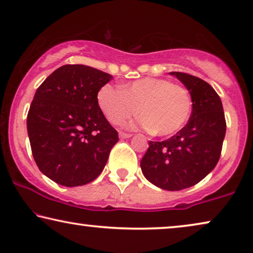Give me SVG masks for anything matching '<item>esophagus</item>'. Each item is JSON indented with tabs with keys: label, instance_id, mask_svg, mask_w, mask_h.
<instances>
[{
	"label": "esophagus",
	"instance_id": "esophagus-1",
	"mask_svg": "<svg viewBox=\"0 0 253 253\" xmlns=\"http://www.w3.org/2000/svg\"><path fill=\"white\" fill-rule=\"evenodd\" d=\"M119 136H120V138H128V137H130V136H131V134H129V133H125V131H120V133H119Z\"/></svg>",
	"mask_w": 253,
	"mask_h": 253
}]
</instances>
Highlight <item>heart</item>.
I'll use <instances>...</instances> for the list:
<instances>
[{
    "mask_svg": "<svg viewBox=\"0 0 253 253\" xmlns=\"http://www.w3.org/2000/svg\"><path fill=\"white\" fill-rule=\"evenodd\" d=\"M97 103L113 125H122L140 112L143 118L134 126L151 130L157 136H169L181 129L191 109L186 88L161 78L135 80L123 89L105 84L98 91Z\"/></svg>",
    "mask_w": 253,
    "mask_h": 253,
    "instance_id": "b5f03b06",
    "label": "heart"
}]
</instances>
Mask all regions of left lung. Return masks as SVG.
<instances>
[{"label":"left lung","instance_id":"1","mask_svg":"<svg viewBox=\"0 0 253 253\" xmlns=\"http://www.w3.org/2000/svg\"><path fill=\"white\" fill-rule=\"evenodd\" d=\"M190 91L193 112L187 125L165 141H149L141 161L144 176L162 189L176 191L202 181L219 162L226 134L222 103L199 78L170 72Z\"/></svg>","mask_w":253,"mask_h":253}]
</instances>
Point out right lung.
I'll return each mask as SVG.
<instances>
[{
  "label": "right lung",
  "mask_w": 253,
  "mask_h": 253,
  "mask_svg": "<svg viewBox=\"0 0 253 253\" xmlns=\"http://www.w3.org/2000/svg\"><path fill=\"white\" fill-rule=\"evenodd\" d=\"M111 78L94 67L67 64L37 89L27 113V133L39 169L56 183L91 182L119 141L97 103L99 89Z\"/></svg>",
  "instance_id": "1"
}]
</instances>
